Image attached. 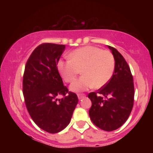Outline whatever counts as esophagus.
I'll return each mask as SVG.
<instances>
[{
	"label": "esophagus",
	"mask_w": 153,
	"mask_h": 153,
	"mask_svg": "<svg viewBox=\"0 0 153 153\" xmlns=\"http://www.w3.org/2000/svg\"><path fill=\"white\" fill-rule=\"evenodd\" d=\"M85 96V95L84 94H78V97L79 99H82V98H84Z\"/></svg>",
	"instance_id": "obj_1"
}]
</instances>
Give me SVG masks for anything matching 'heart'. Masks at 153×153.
Here are the masks:
<instances>
[{
  "label": "heart",
  "instance_id": "b5f03b06",
  "mask_svg": "<svg viewBox=\"0 0 153 153\" xmlns=\"http://www.w3.org/2000/svg\"><path fill=\"white\" fill-rule=\"evenodd\" d=\"M67 60L59 59L57 68L64 81L72 82L82 73V76L71 85L75 92L85 91L95 87L104 86L113 75L115 68L114 55L108 50L95 46L80 47L72 52Z\"/></svg>",
  "mask_w": 153,
  "mask_h": 153
}]
</instances>
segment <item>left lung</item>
Instances as JSON below:
<instances>
[{
	"label": "left lung",
	"mask_w": 153,
	"mask_h": 153,
	"mask_svg": "<svg viewBox=\"0 0 153 153\" xmlns=\"http://www.w3.org/2000/svg\"><path fill=\"white\" fill-rule=\"evenodd\" d=\"M108 47L115 59L114 74L106 85L98 92L90 93L88 97L92 103L89 109L92 122L109 131L118 129L129 118L134 104V88L127 61L115 48Z\"/></svg>",
	"instance_id": "1"
}]
</instances>
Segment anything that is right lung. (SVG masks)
Returning <instances> with one entry per match:
<instances>
[{"label": "right lung", "mask_w": 153, "mask_h": 153, "mask_svg": "<svg viewBox=\"0 0 153 153\" xmlns=\"http://www.w3.org/2000/svg\"><path fill=\"white\" fill-rule=\"evenodd\" d=\"M65 45L43 43L31 54L23 77V94L29 115L39 127L57 133L69 124L78 99L63 85L57 68ZM62 95L61 100L56 97Z\"/></svg>", "instance_id": "1"}]
</instances>
